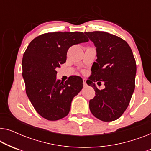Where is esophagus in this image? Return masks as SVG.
Here are the masks:
<instances>
[{
	"label": "esophagus",
	"instance_id": "obj_1",
	"mask_svg": "<svg viewBox=\"0 0 151 151\" xmlns=\"http://www.w3.org/2000/svg\"><path fill=\"white\" fill-rule=\"evenodd\" d=\"M86 80L85 79V78H83V85L85 86H86Z\"/></svg>",
	"mask_w": 151,
	"mask_h": 151
}]
</instances>
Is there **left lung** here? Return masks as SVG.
<instances>
[{
  "mask_svg": "<svg viewBox=\"0 0 151 151\" xmlns=\"http://www.w3.org/2000/svg\"><path fill=\"white\" fill-rule=\"evenodd\" d=\"M84 34L94 43L98 57L86 80L96 92L89 101L90 111L102 121L116 120L127 109L135 89L136 63L133 51L124 40L109 33ZM96 81L98 84L105 82L104 90L96 87Z\"/></svg>",
  "mask_w": 151,
  "mask_h": 151,
  "instance_id": "1",
  "label": "left lung"
}]
</instances>
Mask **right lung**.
<instances>
[{"label": "right lung", "instance_id": "obj_1", "mask_svg": "<svg viewBox=\"0 0 151 151\" xmlns=\"http://www.w3.org/2000/svg\"><path fill=\"white\" fill-rule=\"evenodd\" d=\"M83 32H50L40 35L28 45L22 61L26 93L35 110L47 120L69 114L71 101L83 86L79 76L56 80V68L67 60L72 45L88 42Z\"/></svg>", "mask_w": 151, "mask_h": 151}]
</instances>
